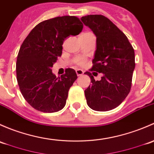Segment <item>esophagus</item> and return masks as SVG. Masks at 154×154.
I'll return each instance as SVG.
<instances>
[{
    "instance_id": "obj_1",
    "label": "esophagus",
    "mask_w": 154,
    "mask_h": 154,
    "mask_svg": "<svg viewBox=\"0 0 154 154\" xmlns=\"http://www.w3.org/2000/svg\"><path fill=\"white\" fill-rule=\"evenodd\" d=\"M75 72H76L78 76H81V75H82L84 74V71L82 69H76Z\"/></svg>"
}]
</instances>
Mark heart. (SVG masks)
Returning a JSON list of instances; mask_svg holds the SVG:
<instances>
[{
	"label": "heart",
	"mask_w": 154,
	"mask_h": 154,
	"mask_svg": "<svg viewBox=\"0 0 154 154\" xmlns=\"http://www.w3.org/2000/svg\"><path fill=\"white\" fill-rule=\"evenodd\" d=\"M81 35H93V33L90 32H83ZM85 61L83 58H75V60L74 61V63L77 65H83L85 64Z\"/></svg>",
	"instance_id": "heart-1"
}]
</instances>
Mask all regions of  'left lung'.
I'll use <instances>...</instances> for the list:
<instances>
[{"mask_svg": "<svg viewBox=\"0 0 154 154\" xmlns=\"http://www.w3.org/2000/svg\"><path fill=\"white\" fill-rule=\"evenodd\" d=\"M84 24L96 36L93 59V75L103 73L96 81L90 72L85 74L92 84L85 90L88 105L96 111H108L118 107L131 91L135 69V53L128 38L113 23L101 15L82 17Z\"/></svg>", "mask_w": 154, "mask_h": 154, "instance_id": "8db88e82", "label": "left lung"}]
</instances>
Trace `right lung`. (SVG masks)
Segmentation results:
<instances>
[{"label": "right lung", "mask_w": 154, "mask_h": 154, "mask_svg": "<svg viewBox=\"0 0 154 154\" xmlns=\"http://www.w3.org/2000/svg\"><path fill=\"white\" fill-rule=\"evenodd\" d=\"M82 29L83 24L77 17H56L36 25L20 46L17 81L25 100L35 110L55 112L65 106L76 72L68 68L61 78H56L52 67L62 54L66 38L77 35Z\"/></svg>", "instance_id": "1"}]
</instances>
